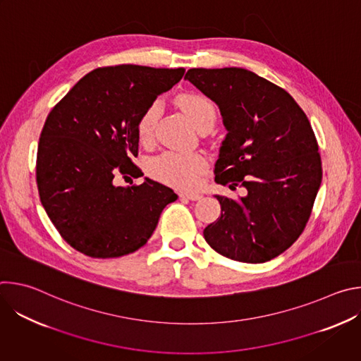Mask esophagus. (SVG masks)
Returning <instances> with one entry per match:
<instances>
[{"label": "esophagus", "instance_id": "1", "mask_svg": "<svg viewBox=\"0 0 361 361\" xmlns=\"http://www.w3.org/2000/svg\"><path fill=\"white\" fill-rule=\"evenodd\" d=\"M202 195L200 194V192H194V191H191V192H181L180 194V198H183V200H191V201H195V200H200Z\"/></svg>", "mask_w": 361, "mask_h": 361}]
</instances>
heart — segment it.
<instances>
[{
    "label": "heart",
    "mask_w": 361,
    "mask_h": 361,
    "mask_svg": "<svg viewBox=\"0 0 361 361\" xmlns=\"http://www.w3.org/2000/svg\"><path fill=\"white\" fill-rule=\"evenodd\" d=\"M177 106L185 114L188 121L197 128L202 123L216 121V107L202 94L187 92L177 98ZM161 113L159 102H152L141 114L137 124V135L141 142H149ZM207 161L198 152L164 151L160 156L148 160L147 171L151 177L178 188H191L197 184L200 174L204 171Z\"/></svg>",
    "instance_id": "obj_1"
}]
</instances>
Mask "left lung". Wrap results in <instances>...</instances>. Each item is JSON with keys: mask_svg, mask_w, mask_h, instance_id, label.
I'll return each instance as SVG.
<instances>
[{"mask_svg": "<svg viewBox=\"0 0 361 361\" xmlns=\"http://www.w3.org/2000/svg\"><path fill=\"white\" fill-rule=\"evenodd\" d=\"M184 80L221 113L227 134L216 183L243 191L238 198L214 194L221 216L204 238L231 260L266 263L302 233L322 184L310 121L287 91L245 68H191Z\"/></svg>", "mask_w": 361, "mask_h": 361, "instance_id": "left-lung-1", "label": "left lung"}]
</instances>
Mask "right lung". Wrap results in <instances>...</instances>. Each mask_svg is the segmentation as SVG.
<instances>
[{"label": "right lung", "instance_id": "1", "mask_svg": "<svg viewBox=\"0 0 361 361\" xmlns=\"http://www.w3.org/2000/svg\"><path fill=\"white\" fill-rule=\"evenodd\" d=\"M184 68L123 64L84 75L51 110L39 135L37 184L42 207L61 237L94 259H114L142 247L167 204L178 195L148 177L116 185L117 174L144 176L137 124Z\"/></svg>", "mask_w": 361, "mask_h": 361}]
</instances>
